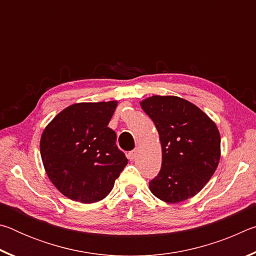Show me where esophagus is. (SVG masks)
Masks as SVG:
<instances>
[{
    "label": "esophagus",
    "instance_id": "34e87169",
    "mask_svg": "<svg viewBox=\"0 0 256 256\" xmlns=\"http://www.w3.org/2000/svg\"><path fill=\"white\" fill-rule=\"evenodd\" d=\"M136 150H132V151H130V152H128V158L130 160H133L134 158H136Z\"/></svg>",
    "mask_w": 256,
    "mask_h": 256
}]
</instances>
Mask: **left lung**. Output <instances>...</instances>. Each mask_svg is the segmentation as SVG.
Here are the masks:
<instances>
[{
  "label": "left lung",
  "instance_id": "left-lung-1",
  "mask_svg": "<svg viewBox=\"0 0 256 256\" xmlns=\"http://www.w3.org/2000/svg\"><path fill=\"white\" fill-rule=\"evenodd\" d=\"M154 120L162 149V170L149 182L154 196L168 203L198 194L214 175L220 159L216 125L183 98L152 96L141 102Z\"/></svg>",
  "mask_w": 256,
  "mask_h": 256
}]
</instances>
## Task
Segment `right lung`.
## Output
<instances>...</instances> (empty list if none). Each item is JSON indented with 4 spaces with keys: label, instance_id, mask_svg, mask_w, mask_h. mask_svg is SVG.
Masks as SVG:
<instances>
[{
    "label": "right lung",
    "instance_id": "add662e5",
    "mask_svg": "<svg viewBox=\"0 0 256 256\" xmlns=\"http://www.w3.org/2000/svg\"><path fill=\"white\" fill-rule=\"evenodd\" d=\"M118 102L68 106L47 125L40 154L47 176L63 196L81 203L102 200L128 159L108 123Z\"/></svg>",
    "mask_w": 256,
    "mask_h": 256
}]
</instances>
